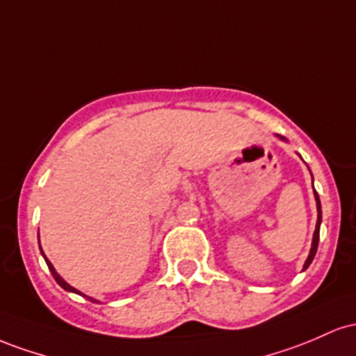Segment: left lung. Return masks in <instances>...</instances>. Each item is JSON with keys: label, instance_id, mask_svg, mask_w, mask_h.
Listing matches in <instances>:
<instances>
[{"label": "left lung", "instance_id": "left-lung-1", "mask_svg": "<svg viewBox=\"0 0 356 356\" xmlns=\"http://www.w3.org/2000/svg\"><path fill=\"white\" fill-rule=\"evenodd\" d=\"M277 138H281L282 141H286V138H282V136L277 134ZM314 198H316V209H318V222H316V229H314V235H313V243H311V250H309V255H307L306 262H305V267H302V270H306L307 267H309L311 262H313L314 255H316V250H318V242H319V225H321V202H319V197L318 193L314 191Z\"/></svg>", "mask_w": 356, "mask_h": 356}]
</instances>
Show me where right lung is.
<instances>
[{
  "label": "right lung",
  "mask_w": 356,
  "mask_h": 356,
  "mask_svg": "<svg viewBox=\"0 0 356 356\" xmlns=\"http://www.w3.org/2000/svg\"><path fill=\"white\" fill-rule=\"evenodd\" d=\"M40 252H42V255H43V259H45V262H47V266H49V269H50V273H51V275H54V279H55V281H57V284H58L60 287H63V289H65V291H69V293H75V294H82V293H81V291H77V289H75V287H72V286L69 284V282H65V281H63V279H62V277H60V274L57 273V270H55V267H54V266H51V262L49 261V259H47V255H45V254H43V250H42V245H40ZM82 296H83V298H87V299H89V301H92V302H97V301H95V299H94V298H89V296H86V294H82Z\"/></svg>",
  "instance_id": "1"
}]
</instances>
